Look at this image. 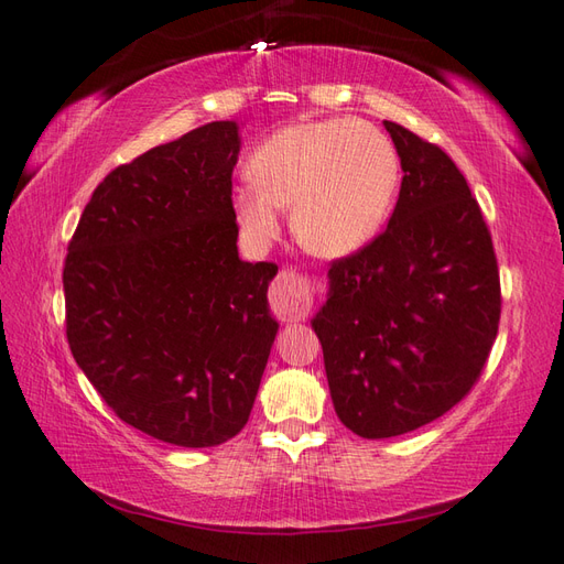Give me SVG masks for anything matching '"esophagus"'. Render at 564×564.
Returning <instances> with one entry per match:
<instances>
[{"label":"esophagus","mask_w":564,"mask_h":564,"mask_svg":"<svg viewBox=\"0 0 564 564\" xmlns=\"http://www.w3.org/2000/svg\"><path fill=\"white\" fill-rule=\"evenodd\" d=\"M271 310L283 322L305 319L312 310V288L295 271H281L271 285Z\"/></svg>","instance_id":"obj_1"}]
</instances>
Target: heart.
Segmentation results:
<instances>
[{
	"instance_id": "heart-1",
	"label": "heart",
	"mask_w": 564,
	"mask_h": 564,
	"mask_svg": "<svg viewBox=\"0 0 564 564\" xmlns=\"http://www.w3.org/2000/svg\"><path fill=\"white\" fill-rule=\"evenodd\" d=\"M250 177L232 192V214L254 247L281 232V208H293V232L317 257L362 250L384 226L399 187V155L365 120H307L276 129L250 155Z\"/></svg>"
}]
</instances>
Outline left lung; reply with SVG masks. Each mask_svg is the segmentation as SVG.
Here are the masks:
<instances>
[{
    "label": "left lung",
    "mask_w": 564,
    "mask_h": 564,
    "mask_svg": "<svg viewBox=\"0 0 564 564\" xmlns=\"http://www.w3.org/2000/svg\"><path fill=\"white\" fill-rule=\"evenodd\" d=\"M401 159L387 230L329 269L312 317L336 415L365 440L397 437L459 403L500 324V273L478 202L435 143L384 122Z\"/></svg>",
    "instance_id": "obj_1"
}]
</instances>
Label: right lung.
<instances>
[{
  "label": "right lung",
  "mask_w": 564,
  "mask_h": 564,
  "mask_svg": "<svg viewBox=\"0 0 564 564\" xmlns=\"http://www.w3.org/2000/svg\"><path fill=\"white\" fill-rule=\"evenodd\" d=\"M240 147V124L223 120L115 167L64 261L78 368L127 425L177 447L238 435L279 334V267L238 254Z\"/></svg>",
  "instance_id": "obj_1"
}]
</instances>
